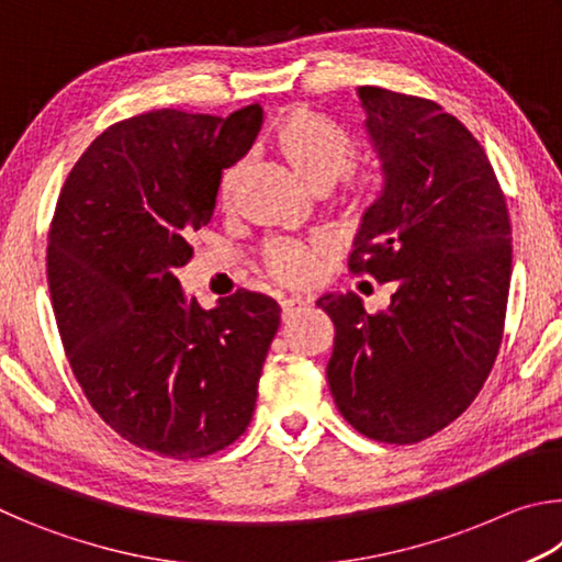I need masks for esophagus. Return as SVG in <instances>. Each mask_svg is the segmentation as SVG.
<instances>
[{
	"mask_svg": "<svg viewBox=\"0 0 562 562\" xmlns=\"http://www.w3.org/2000/svg\"><path fill=\"white\" fill-rule=\"evenodd\" d=\"M304 307L302 300H294V297H284L280 300V310H282V322H288L294 312H300Z\"/></svg>",
	"mask_w": 562,
	"mask_h": 562,
	"instance_id": "esophagus-1",
	"label": "esophagus"
}]
</instances>
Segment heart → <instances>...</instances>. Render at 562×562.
<instances>
[{
    "label": "heart",
    "instance_id": "b5f03b06",
    "mask_svg": "<svg viewBox=\"0 0 562 562\" xmlns=\"http://www.w3.org/2000/svg\"><path fill=\"white\" fill-rule=\"evenodd\" d=\"M270 148L292 176L312 193H325L341 178L337 207L349 221H364L382 198L384 178L376 168H349L357 156V140L341 123L312 109H290L270 131ZM240 166H231L217 180V205H231ZM325 245L300 240H272L265 247V272L282 284L310 282Z\"/></svg>",
    "mask_w": 562,
    "mask_h": 562
}]
</instances>
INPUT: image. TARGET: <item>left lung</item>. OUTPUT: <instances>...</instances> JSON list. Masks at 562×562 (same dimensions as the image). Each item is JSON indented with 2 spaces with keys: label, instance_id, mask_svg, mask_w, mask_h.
I'll return each instance as SVG.
<instances>
[{
  "label": "left lung",
  "instance_id": "left-lung-1",
  "mask_svg": "<svg viewBox=\"0 0 562 562\" xmlns=\"http://www.w3.org/2000/svg\"><path fill=\"white\" fill-rule=\"evenodd\" d=\"M384 168L349 270L392 284L374 315L357 294L317 302L335 322L327 382L367 439L418 443L456 422L486 384L510 288V217L486 150L439 103L361 87Z\"/></svg>",
  "mask_w": 562,
  "mask_h": 562
}]
</instances>
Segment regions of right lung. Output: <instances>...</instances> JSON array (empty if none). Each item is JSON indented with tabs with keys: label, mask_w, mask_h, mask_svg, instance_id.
Wrapping results in <instances>:
<instances>
[{
	"label": "right lung",
	"mask_w": 562,
	"mask_h": 562,
	"mask_svg": "<svg viewBox=\"0 0 562 562\" xmlns=\"http://www.w3.org/2000/svg\"><path fill=\"white\" fill-rule=\"evenodd\" d=\"M258 103L231 116L148 111L109 126L56 201L46 278L59 337L89 404L121 439L205 459L255 412L278 302L237 290L205 310L176 278L211 223L217 180L250 150Z\"/></svg>",
	"instance_id": "1"
}]
</instances>
